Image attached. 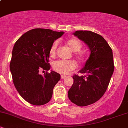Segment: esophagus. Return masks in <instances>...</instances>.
<instances>
[{
    "mask_svg": "<svg viewBox=\"0 0 128 128\" xmlns=\"http://www.w3.org/2000/svg\"><path fill=\"white\" fill-rule=\"evenodd\" d=\"M66 78V76L65 75H61V79H64Z\"/></svg>",
    "mask_w": 128,
    "mask_h": 128,
    "instance_id": "34e87169",
    "label": "esophagus"
}]
</instances>
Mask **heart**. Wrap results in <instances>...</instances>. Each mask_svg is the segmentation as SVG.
Masks as SVG:
<instances>
[{
	"label": "heart",
	"mask_w": 128,
	"mask_h": 128,
	"mask_svg": "<svg viewBox=\"0 0 128 128\" xmlns=\"http://www.w3.org/2000/svg\"><path fill=\"white\" fill-rule=\"evenodd\" d=\"M66 44L68 46L71 50L73 52H79L82 48L81 42L78 39L73 38L68 40L66 42ZM58 45V41H55L53 42L50 49V55L53 57L55 55L57 47ZM76 56L79 59H82L83 58L82 54L78 52ZM53 68L56 72L61 74H68L72 70H74L76 67V64L72 60H58L55 61L53 64Z\"/></svg>",
	"instance_id": "b5f03b06"
}]
</instances>
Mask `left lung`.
Returning a JSON list of instances; mask_svg holds the SVG:
<instances>
[{
    "instance_id": "left-lung-1",
    "label": "left lung",
    "mask_w": 128,
    "mask_h": 128,
    "mask_svg": "<svg viewBox=\"0 0 128 128\" xmlns=\"http://www.w3.org/2000/svg\"><path fill=\"white\" fill-rule=\"evenodd\" d=\"M73 35L88 46L90 55L84 67L74 74L72 86L68 92L72 102L79 106L94 104L106 92L114 70L112 51L102 36L88 30H76Z\"/></svg>"
}]
</instances>
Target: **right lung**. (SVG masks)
<instances>
[{
  "label": "right lung",
  "instance_id": "add662e5",
  "mask_svg": "<svg viewBox=\"0 0 128 128\" xmlns=\"http://www.w3.org/2000/svg\"><path fill=\"white\" fill-rule=\"evenodd\" d=\"M64 33L33 29L22 35L14 46L10 66L13 83L20 96L32 105L49 102L54 86L61 79L55 72H46L44 75L40 72L50 70V47Z\"/></svg>",
  "mask_w": 128,
  "mask_h": 128
}]
</instances>
